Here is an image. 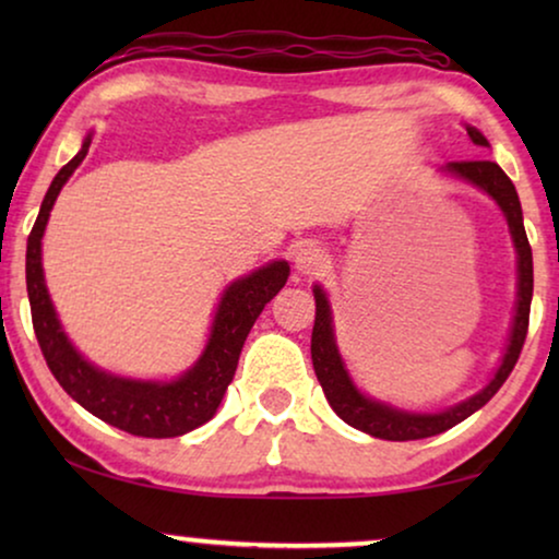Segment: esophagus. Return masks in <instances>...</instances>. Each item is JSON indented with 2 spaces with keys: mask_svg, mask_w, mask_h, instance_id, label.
<instances>
[{
  "mask_svg": "<svg viewBox=\"0 0 559 559\" xmlns=\"http://www.w3.org/2000/svg\"><path fill=\"white\" fill-rule=\"evenodd\" d=\"M325 259H328L325 251L320 249L318 243H310V241L300 243V247L293 251L295 270L300 272V274H316V272H320L325 266Z\"/></svg>",
  "mask_w": 559,
  "mask_h": 559,
  "instance_id": "1",
  "label": "esophagus"
}]
</instances>
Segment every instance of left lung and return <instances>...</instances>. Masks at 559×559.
<instances>
[{
	"mask_svg": "<svg viewBox=\"0 0 559 559\" xmlns=\"http://www.w3.org/2000/svg\"><path fill=\"white\" fill-rule=\"evenodd\" d=\"M471 142L476 147H491L484 134L476 127L465 124ZM442 175L457 178L463 182H471L473 188L484 190L491 201L499 205L503 218L509 224L511 241H514L516 251V305H514V318H511L509 328V343L503 350L499 369L493 371V377L488 384L476 392L468 400L453 404V407L440 409V412H412L400 409L394 404L373 400V396L364 394L356 386V381L350 379L343 361L338 343H335V328H333V310L331 300H328L325 289L316 285L312 295H316V325H312V341H310V354H312V369L323 386L325 400L331 404L335 415L343 423H348L356 430H361L371 438L381 440H423L440 435L463 423L465 417H471L473 412H478L491 396L499 392L503 381L509 379L511 369L516 366V358L522 354L526 328H530V308H532V289H534V270H532V247L524 231V216H522V203H519L514 182L509 180V175L501 170L499 165L491 159H461V163H448L440 167Z\"/></svg>",
	"mask_w": 559,
	"mask_h": 559,
	"instance_id": "left-lung-1",
	"label": "left lung"
}]
</instances>
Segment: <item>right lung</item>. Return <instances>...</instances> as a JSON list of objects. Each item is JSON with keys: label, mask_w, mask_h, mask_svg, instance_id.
<instances>
[{"label": "right lung", "mask_w": 559, "mask_h": 559, "mask_svg": "<svg viewBox=\"0 0 559 559\" xmlns=\"http://www.w3.org/2000/svg\"><path fill=\"white\" fill-rule=\"evenodd\" d=\"M91 136L94 132L83 136L79 155L60 167V173L52 178L27 239L25 274L37 343H40L45 361H48L58 384L91 415L129 435H140V438H178V435L195 430L216 415L236 373L243 341H247L251 325L264 310V305L285 287L289 264L285 259H277V262H270L234 280L224 289L218 308L213 312L203 354L180 377L170 381L132 379L91 364L60 325L43 272L45 226H48L58 193L75 173V167L83 163V157L88 155Z\"/></svg>", "instance_id": "right-lung-1"}]
</instances>
